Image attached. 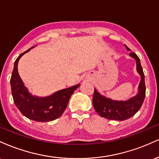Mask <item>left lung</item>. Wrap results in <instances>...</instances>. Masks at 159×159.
<instances>
[{"label": "left lung", "mask_w": 159, "mask_h": 159, "mask_svg": "<svg viewBox=\"0 0 159 159\" xmlns=\"http://www.w3.org/2000/svg\"><path fill=\"white\" fill-rule=\"evenodd\" d=\"M127 50L130 51L126 45ZM136 61L137 71L140 75V82L138 87V93L134 97L129 98L127 101H115L98 93V91L94 89L93 104L95 111L100 116L107 120H123L132 117L138 112L143 102L146 95V86L143 72L139 57L134 52L129 54Z\"/></svg>", "instance_id": "obj_1"}]
</instances>
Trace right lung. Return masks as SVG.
<instances>
[{
	"label": "right lung",
	"instance_id": "right-lung-1",
	"mask_svg": "<svg viewBox=\"0 0 159 159\" xmlns=\"http://www.w3.org/2000/svg\"><path fill=\"white\" fill-rule=\"evenodd\" d=\"M33 48L34 47L20 54L14 63L10 79L12 98L16 106L20 112L28 119L37 122L52 121L63 114L71 96L80 84L57 91L54 94L47 97L33 96L25 87L18 72V63L19 59L24 54L28 52Z\"/></svg>",
	"mask_w": 159,
	"mask_h": 159
}]
</instances>
